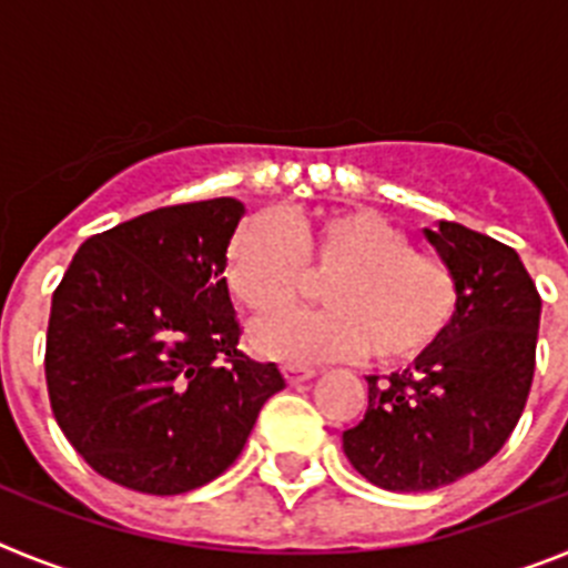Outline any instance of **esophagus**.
Here are the masks:
<instances>
[{"label": "esophagus", "instance_id": "1", "mask_svg": "<svg viewBox=\"0 0 568 568\" xmlns=\"http://www.w3.org/2000/svg\"><path fill=\"white\" fill-rule=\"evenodd\" d=\"M284 375H287L290 384H301V381L313 378L315 369L313 366H301V364H284Z\"/></svg>", "mask_w": 568, "mask_h": 568}]
</instances>
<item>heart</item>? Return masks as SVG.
<instances>
[{
	"instance_id": "obj_1",
	"label": "heart",
	"mask_w": 568,
	"mask_h": 568,
	"mask_svg": "<svg viewBox=\"0 0 568 568\" xmlns=\"http://www.w3.org/2000/svg\"><path fill=\"white\" fill-rule=\"evenodd\" d=\"M324 275L327 307L258 324V353L290 364L364 353L404 364L433 353L458 318V270L364 210H318L287 224L253 215L224 250L227 293L258 318L293 307Z\"/></svg>"
}]
</instances>
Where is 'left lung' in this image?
<instances>
[{
    "label": "left lung",
    "instance_id": "1",
    "mask_svg": "<svg viewBox=\"0 0 568 568\" xmlns=\"http://www.w3.org/2000/svg\"><path fill=\"white\" fill-rule=\"evenodd\" d=\"M426 239L458 270V318L415 366L369 375L364 418L344 433L349 464L393 491L438 489L498 455L535 375L540 293L520 255L455 222Z\"/></svg>",
    "mask_w": 568,
    "mask_h": 568
}]
</instances>
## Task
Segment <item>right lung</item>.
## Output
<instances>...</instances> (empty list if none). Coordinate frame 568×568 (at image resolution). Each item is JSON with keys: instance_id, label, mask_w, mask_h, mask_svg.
Listing matches in <instances>:
<instances>
[{"instance_id": "right-lung-1", "label": "right lung", "mask_w": 568, "mask_h": 568, "mask_svg": "<svg viewBox=\"0 0 568 568\" xmlns=\"http://www.w3.org/2000/svg\"><path fill=\"white\" fill-rule=\"evenodd\" d=\"M235 199L173 204L90 235L50 304L44 381L64 438L102 478L182 495L219 478L264 400L273 361L239 349L224 250Z\"/></svg>"}]
</instances>
